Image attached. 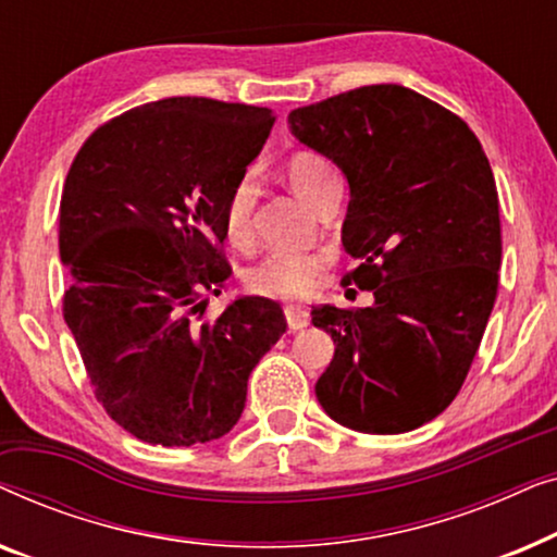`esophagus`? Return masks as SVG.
<instances>
[{"instance_id": "1", "label": "esophagus", "mask_w": 557, "mask_h": 557, "mask_svg": "<svg viewBox=\"0 0 557 557\" xmlns=\"http://www.w3.org/2000/svg\"><path fill=\"white\" fill-rule=\"evenodd\" d=\"M284 314H286V324L288 330H304V326H309L311 322V314L307 307H299V304H288V307H284Z\"/></svg>"}]
</instances>
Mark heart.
I'll list each match as a JSON object with an SVG mask.
<instances>
[{
  "label": "heart",
  "instance_id": "b5f03b06",
  "mask_svg": "<svg viewBox=\"0 0 557 557\" xmlns=\"http://www.w3.org/2000/svg\"><path fill=\"white\" fill-rule=\"evenodd\" d=\"M332 166L322 157L299 151L286 162V180L304 202L311 205L319 189L332 177ZM253 174H243L227 193L223 208L225 235L235 246H243L250 235V215L256 205ZM324 269V256L319 253H271L246 273V286L269 299H301L314 292L319 273Z\"/></svg>",
  "mask_w": 557,
  "mask_h": 557
}]
</instances>
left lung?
I'll list each match as a JSON object with an SVG mask.
<instances>
[{
    "label": "left lung",
    "instance_id": "1",
    "mask_svg": "<svg viewBox=\"0 0 557 557\" xmlns=\"http://www.w3.org/2000/svg\"><path fill=\"white\" fill-rule=\"evenodd\" d=\"M304 147L347 177L345 278L375 301L311 309L334 357L319 406L362 433H406L461 391L497 299L499 200L474 132L406 86H362L288 113Z\"/></svg>",
    "mask_w": 557,
    "mask_h": 557
}]
</instances>
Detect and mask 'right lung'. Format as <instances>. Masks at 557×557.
<instances>
[{
	"label": "right lung",
	"instance_id": "right-lung-1",
	"mask_svg": "<svg viewBox=\"0 0 557 557\" xmlns=\"http://www.w3.org/2000/svg\"><path fill=\"white\" fill-rule=\"evenodd\" d=\"M273 111L174 96L121 113L83 144L60 200L63 314L96 398L159 446L225 436L284 311L238 296L197 324L231 265L223 208L261 154Z\"/></svg>",
	"mask_w": 557,
	"mask_h": 557
}]
</instances>
